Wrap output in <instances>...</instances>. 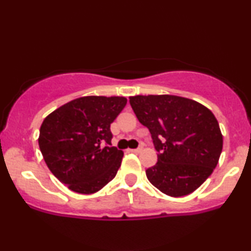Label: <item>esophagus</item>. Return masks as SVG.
<instances>
[{
	"mask_svg": "<svg viewBox=\"0 0 251 251\" xmlns=\"http://www.w3.org/2000/svg\"><path fill=\"white\" fill-rule=\"evenodd\" d=\"M143 150V146H139V148L138 149H132V150H128L129 152H133V153H139L140 151H142Z\"/></svg>",
	"mask_w": 251,
	"mask_h": 251,
	"instance_id": "obj_1",
	"label": "esophagus"
}]
</instances>
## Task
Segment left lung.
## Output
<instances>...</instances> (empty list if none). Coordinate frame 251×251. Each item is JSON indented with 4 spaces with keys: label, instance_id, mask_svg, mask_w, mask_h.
<instances>
[{
    "label": "left lung",
    "instance_id": "obj_1",
    "mask_svg": "<svg viewBox=\"0 0 251 251\" xmlns=\"http://www.w3.org/2000/svg\"><path fill=\"white\" fill-rule=\"evenodd\" d=\"M129 103L149 128L158 162L146 177L163 194L181 197L194 192L217 165L223 135L212 112L177 96H135Z\"/></svg>",
    "mask_w": 251,
    "mask_h": 251
}]
</instances>
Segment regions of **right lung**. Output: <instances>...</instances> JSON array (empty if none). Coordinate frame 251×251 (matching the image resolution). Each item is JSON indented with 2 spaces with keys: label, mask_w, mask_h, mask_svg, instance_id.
<instances>
[{
  "label": "right lung",
  "mask_w": 251,
  "mask_h": 251,
  "mask_svg": "<svg viewBox=\"0 0 251 251\" xmlns=\"http://www.w3.org/2000/svg\"><path fill=\"white\" fill-rule=\"evenodd\" d=\"M126 102L124 97H82L45 118L39 135L43 159L72 191L94 194L116 177L124 152L112 146L111 124Z\"/></svg>",
  "instance_id": "1"
}]
</instances>
